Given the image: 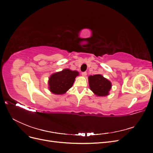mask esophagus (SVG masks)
<instances>
[{
    "label": "esophagus",
    "instance_id": "esophagus-1",
    "mask_svg": "<svg viewBox=\"0 0 153 153\" xmlns=\"http://www.w3.org/2000/svg\"><path fill=\"white\" fill-rule=\"evenodd\" d=\"M82 75L84 76H85L87 75V72H86V71L82 72Z\"/></svg>",
    "mask_w": 153,
    "mask_h": 153
}]
</instances>
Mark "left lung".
<instances>
[{"mask_svg": "<svg viewBox=\"0 0 153 153\" xmlns=\"http://www.w3.org/2000/svg\"><path fill=\"white\" fill-rule=\"evenodd\" d=\"M89 83L91 90L98 96H107L112 87L110 82L101 75L89 76Z\"/></svg>", "mask_w": 153, "mask_h": 153, "instance_id": "8db88e82", "label": "left lung"}]
</instances>
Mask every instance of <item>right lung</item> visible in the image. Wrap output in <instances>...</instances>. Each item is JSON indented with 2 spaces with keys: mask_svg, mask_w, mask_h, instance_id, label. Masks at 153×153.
<instances>
[{
  "mask_svg": "<svg viewBox=\"0 0 153 153\" xmlns=\"http://www.w3.org/2000/svg\"><path fill=\"white\" fill-rule=\"evenodd\" d=\"M78 73L69 69L54 73L49 78L50 91L55 94H62L72 87Z\"/></svg>",
  "mask_w": 153,
  "mask_h": 153,
  "instance_id": "add662e5",
  "label": "right lung"
}]
</instances>
